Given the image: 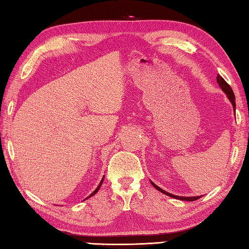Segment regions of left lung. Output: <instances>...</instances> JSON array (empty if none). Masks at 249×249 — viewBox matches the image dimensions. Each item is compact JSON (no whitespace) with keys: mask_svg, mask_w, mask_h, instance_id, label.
I'll use <instances>...</instances> for the list:
<instances>
[{"mask_svg":"<svg viewBox=\"0 0 249 249\" xmlns=\"http://www.w3.org/2000/svg\"><path fill=\"white\" fill-rule=\"evenodd\" d=\"M216 78H217V82H218V84H219V87H220L221 89H223V91L227 94V96H228V98L230 99V102L232 103V106H233V108L235 109V96H234L233 91H232L231 87L229 86L228 83H227V82L225 81V79H224L223 77H221V76L218 75ZM151 183H152L153 186H154L157 190H160V193L169 196V197H172V198H176V199H179V200H184V201H195V200H197V199L201 198V196H198V197H179V196L172 195V194H170V193H167L166 190H162L160 187H158L157 185H155L153 182H151Z\"/></svg>","mask_w":249,"mask_h":249,"instance_id":"obj_1","label":"left lung"}]
</instances>
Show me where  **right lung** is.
<instances>
[{"label": "right lung", "instance_id": "obj_1", "mask_svg": "<svg viewBox=\"0 0 249 249\" xmlns=\"http://www.w3.org/2000/svg\"><path fill=\"white\" fill-rule=\"evenodd\" d=\"M103 181H104V178L102 179V182H100V184H99V186H98V187H97L96 189H95V190H94V192H93V193L91 194V196H89V197H88V198H89V197H92V196H94L95 194H96V193L98 192V189H99V187H100V185H102V184H103Z\"/></svg>", "mask_w": 249, "mask_h": 249}]
</instances>
